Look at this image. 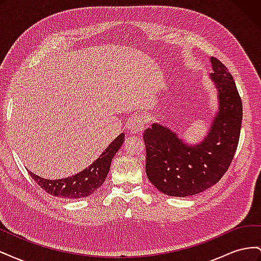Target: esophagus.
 Listing matches in <instances>:
<instances>
[{
	"label": "esophagus",
	"mask_w": 261,
	"mask_h": 261,
	"mask_svg": "<svg viewBox=\"0 0 261 261\" xmlns=\"http://www.w3.org/2000/svg\"><path fill=\"white\" fill-rule=\"evenodd\" d=\"M145 118L140 115L134 116L133 118H130L127 125V128L130 135H139L145 128Z\"/></svg>",
	"instance_id": "34e87169"
}]
</instances>
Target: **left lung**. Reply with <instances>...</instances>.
<instances>
[{
	"label": "left lung",
	"mask_w": 261,
	"mask_h": 261,
	"mask_svg": "<svg viewBox=\"0 0 261 261\" xmlns=\"http://www.w3.org/2000/svg\"><path fill=\"white\" fill-rule=\"evenodd\" d=\"M210 62L219 110L201 143L187 145L174 132L155 123L144 133L147 176L158 191L168 196H192L217 184L230 167L239 145L241 97L224 64L216 58Z\"/></svg>",
	"instance_id": "1"
}]
</instances>
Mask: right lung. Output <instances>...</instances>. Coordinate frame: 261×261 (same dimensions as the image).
<instances>
[{
  "instance_id": "1",
  "label": "right lung",
  "mask_w": 261,
  "mask_h": 261,
  "mask_svg": "<svg viewBox=\"0 0 261 261\" xmlns=\"http://www.w3.org/2000/svg\"><path fill=\"white\" fill-rule=\"evenodd\" d=\"M124 134L116 137L98 159L77 174L61 179H45L29 171L30 176L44 191L62 198L78 199L90 196L103 184L110 171V165L118 149L124 143Z\"/></svg>"
}]
</instances>
